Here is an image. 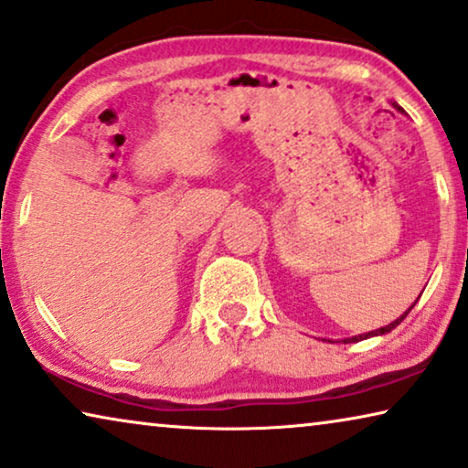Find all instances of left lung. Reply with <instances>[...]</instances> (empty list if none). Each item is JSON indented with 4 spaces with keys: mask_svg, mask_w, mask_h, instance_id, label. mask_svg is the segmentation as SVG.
<instances>
[{
    "mask_svg": "<svg viewBox=\"0 0 468 468\" xmlns=\"http://www.w3.org/2000/svg\"><path fill=\"white\" fill-rule=\"evenodd\" d=\"M411 308H414V306H411ZM411 308H410V310H411ZM410 310H408V313H410ZM408 313H405V314H401V316H399V318H397V321H392L390 324H386V327H380V329L371 331V334H365V335H355V337H348V340H344V344H348V342H358V340H367V337H371V335H382V334H388V331H390V329H395V327H397V324H399V323H401L405 316H408Z\"/></svg>",
    "mask_w": 468,
    "mask_h": 468,
    "instance_id": "left-lung-1",
    "label": "left lung"
}]
</instances>
